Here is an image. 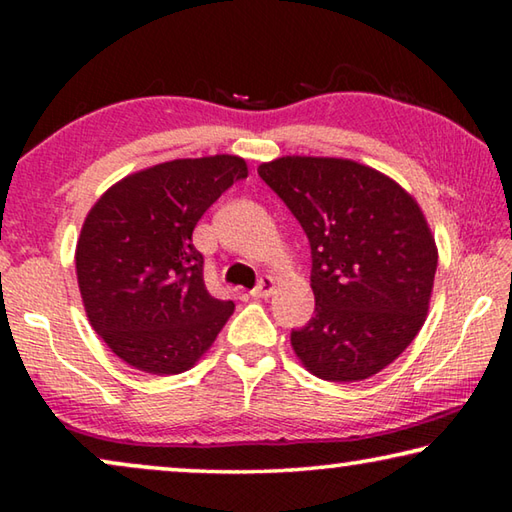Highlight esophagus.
<instances>
[{
  "mask_svg": "<svg viewBox=\"0 0 512 512\" xmlns=\"http://www.w3.org/2000/svg\"><path fill=\"white\" fill-rule=\"evenodd\" d=\"M273 291H275V280L271 275H264L262 280H259L257 287L250 291V296H253V298H271Z\"/></svg>",
  "mask_w": 512,
  "mask_h": 512,
  "instance_id": "obj_1",
  "label": "esophagus"
}]
</instances>
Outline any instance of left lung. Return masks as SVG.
<instances>
[{"instance_id":"8db88e82","label":"left lung","mask_w":512,"mask_h":512,"mask_svg":"<svg viewBox=\"0 0 512 512\" xmlns=\"http://www.w3.org/2000/svg\"><path fill=\"white\" fill-rule=\"evenodd\" d=\"M311 246L314 318L291 345L309 372L361 381L409 348L427 318L438 248L415 198L377 169L287 155L259 164Z\"/></svg>"}]
</instances>
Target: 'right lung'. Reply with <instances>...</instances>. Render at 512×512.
<instances>
[{
  "label": "right lung",
  "mask_w": 512,
  "mask_h": 512,
  "mask_svg": "<svg viewBox=\"0 0 512 512\" xmlns=\"http://www.w3.org/2000/svg\"><path fill=\"white\" fill-rule=\"evenodd\" d=\"M246 176L239 155L162 162L119 180L85 216L76 244L85 314L128 366L189 370L235 311L207 291L192 235L207 207Z\"/></svg>",
  "instance_id": "add662e5"
}]
</instances>
